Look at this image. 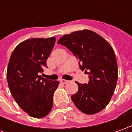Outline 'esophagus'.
I'll return each instance as SVG.
<instances>
[{
    "mask_svg": "<svg viewBox=\"0 0 132 132\" xmlns=\"http://www.w3.org/2000/svg\"><path fill=\"white\" fill-rule=\"evenodd\" d=\"M61 83H63V84H66V83H69V80H64V79H61L60 80Z\"/></svg>",
    "mask_w": 132,
    "mask_h": 132,
    "instance_id": "34e87169",
    "label": "esophagus"
}]
</instances>
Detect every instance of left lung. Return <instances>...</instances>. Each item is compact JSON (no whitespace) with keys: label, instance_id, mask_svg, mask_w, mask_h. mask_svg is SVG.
Instances as JSON below:
<instances>
[{"label":"left lung","instance_id":"1","mask_svg":"<svg viewBox=\"0 0 132 132\" xmlns=\"http://www.w3.org/2000/svg\"><path fill=\"white\" fill-rule=\"evenodd\" d=\"M58 44L66 46L79 60L89 82H78V90L71 95L76 107L87 114H94L108 105L118 78L117 59L112 47L104 38L89 30L62 36Z\"/></svg>","mask_w":132,"mask_h":132}]
</instances>
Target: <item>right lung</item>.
<instances>
[{
	"label": "right lung",
	"mask_w": 132,
	"mask_h": 132,
	"mask_svg": "<svg viewBox=\"0 0 132 132\" xmlns=\"http://www.w3.org/2000/svg\"><path fill=\"white\" fill-rule=\"evenodd\" d=\"M56 38H34L20 43L10 56L7 80L18 105L30 116L42 118L51 112L59 81L39 75L54 46Z\"/></svg>",
	"instance_id": "1"
}]
</instances>
